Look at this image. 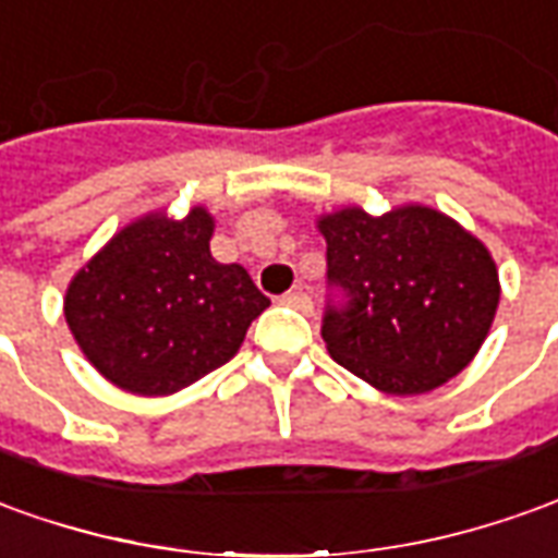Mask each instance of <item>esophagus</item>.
I'll return each mask as SVG.
<instances>
[{"mask_svg": "<svg viewBox=\"0 0 558 558\" xmlns=\"http://www.w3.org/2000/svg\"><path fill=\"white\" fill-rule=\"evenodd\" d=\"M280 302H283V305L295 307V311H305V314H311V307H314V302H311V295H307V292L302 290V287H299V290L287 292V295H283Z\"/></svg>", "mask_w": 558, "mask_h": 558, "instance_id": "34e87169", "label": "esophagus"}]
</instances>
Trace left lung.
I'll return each instance as SVG.
<instances>
[{"instance_id": "1", "label": "left lung", "mask_w": 558, "mask_h": 558, "mask_svg": "<svg viewBox=\"0 0 558 558\" xmlns=\"http://www.w3.org/2000/svg\"><path fill=\"white\" fill-rule=\"evenodd\" d=\"M326 239L329 356L392 396H420L462 372L493 326L498 271L450 217L408 205L384 217L344 208Z\"/></svg>"}]
</instances>
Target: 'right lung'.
Wrapping results in <instances>:
<instances>
[{
	"label": "right lung",
	"instance_id": "right-lung-1",
	"mask_svg": "<svg viewBox=\"0 0 558 558\" xmlns=\"http://www.w3.org/2000/svg\"><path fill=\"white\" fill-rule=\"evenodd\" d=\"M214 220L142 217L81 268L65 292V323L114 387L169 396L239 353L271 302L247 268L211 256Z\"/></svg>",
	"mask_w": 558,
	"mask_h": 558
}]
</instances>
